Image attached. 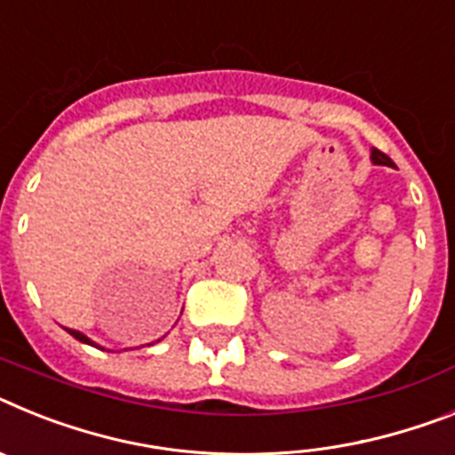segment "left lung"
Wrapping results in <instances>:
<instances>
[{
	"mask_svg": "<svg viewBox=\"0 0 455 455\" xmlns=\"http://www.w3.org/2000/svg\"><path fill=\"white\" fill-rule=\"evenodd\" d=\"M370 159H372V164H377V166H393L391 159H388L384 152L377 150V148H372V150H370Z\"/></svg>",
	"mask_w": 455,
	"mask_h": 455,
	"instance_id": "left-lung-1",
	"label": "left lung"
}]
</instances>
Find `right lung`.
I'll use <instances>...</instances> for the list:
<instances>
[{
	"label": "right lung",
	"mask_w": 455,
	"mask_h": 455,
	"mask_svg": "<svg viewBox=\"0 0 455 455\" xmlns=\"http://www.w3.org/2000/svg\"><path fill=\"white\" fill-rule=\"evenodd\" d=\"M67 331H68V335H74V338H76V339H78V342H83V345H92V347H99V345H97V342H92V339H90V338H87V335H85V333H80V331H74V328H67Z\"/></svg>",
	"instance_id": "add662e5"
}]
</instances>
